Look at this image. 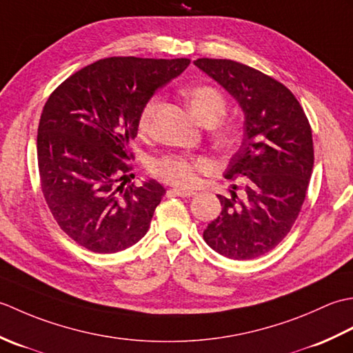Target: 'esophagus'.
I'll list each match as a JSON object with an SVG mask.
<instances>
[{
  "label": "esophagus",
  "mask_w": 353,
  "mask_h": 353,
  "mask_svg": "<svg viewBox=\"0 0 353 353\" xmlns=\"http://www.w3.org/2000/svg\"><path fill=\"white\" fill-rule=\"evenodd\" d=\"M168 192L174 194V196H179V197H191L196 194V191H192V190H181V188H172Z\"/></svg>",
  "instance_id": "34e87169"
}]
</instances>
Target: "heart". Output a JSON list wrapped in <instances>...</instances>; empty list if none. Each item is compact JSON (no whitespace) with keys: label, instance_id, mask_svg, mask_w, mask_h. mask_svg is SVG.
<instances>
[{"label":"heart","instance_id":"obj_1","mask_svg":"<svg viewBox=\"0 0 353 353\" xmlns=\"http://www.w3.org/2000/svg\"><path fill=\"white\" fill-rule=\"evenodd\" d=\"M183 97L190 104L192 115L205 125L219 124L228 110V101L224 95L212 86L199 85L188 88L183 91ZM157 103H159L157 97H152L142 106L138 117V129L141 133L152 130ZM215 141L221 148H229L235 144L236 130L232 125L220 127L215 133ZM208 168L209 161L200 156H163L152 163V171L157 177L179 188H191L192 185H196L200 172H205Z\"/></svg>","mask_w":353,"mask_h":353}]
</instances>
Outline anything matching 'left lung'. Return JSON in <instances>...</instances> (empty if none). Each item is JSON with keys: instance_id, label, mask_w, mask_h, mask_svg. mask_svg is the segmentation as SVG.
Here are the masks:
<instances>
[{"instance_id": "obj_1", "label": "left lung", "mask_w": 353, "mask_h": 353, "mask_svg": "<svg viewBox=\"0 0 353 353\" xmlns=\"http://www.w3.org/2000/svg\"><path fill=\"white\" fill-rule=\"evenodd\" d=\"M244 112V139L224 177L241 181L238 197L216 196L221 212L203 232L206 244L230 259L265 254L288 235L301 212L314 167L312 132L287 86L228 59H197Z\"/></svg>"}]
</instances>
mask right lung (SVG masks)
<instances>
[{
  "instance_id": "obj_1",
  "label": "right lung",
  "mask_w": 353,
  "mask_h": 353,
  "mask_svg": "<svg viewBox=\"0 0 353 353\" xmlns=\"http://www.w3.org/2000/svg\"><path fill=\"white\" fill-rule=\"evenodd\" d=\"M190 59L108 57L59 85L37 127V165L50 211L66 235L95 253H115L147 234L165 188L130 183L129 142L139 112Z\"/></svg>"
}]
</instances>
